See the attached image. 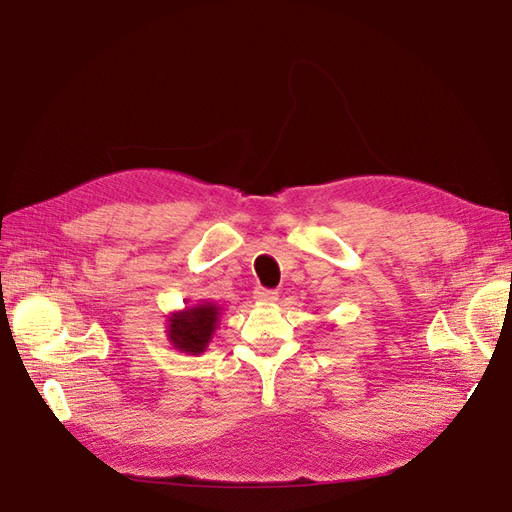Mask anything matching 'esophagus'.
<instances>
[{
	"mask_svg": "<svg viewBox=\"0 0 512 512\" xmlns=\"http://www.w3.org/2000/svg\"><path fill=\"white\" fill-rule=\"evenodd\" d=\"M254 297L258 299V301H265V303H271V301H275L277 299V290H273V288H256L254 290Z\"/></svg>",
	"mask_w": 512,
	"mask_h": 512,
	"instance_id": "obj_1",
	"label": "esophagus"
}]
</instances>
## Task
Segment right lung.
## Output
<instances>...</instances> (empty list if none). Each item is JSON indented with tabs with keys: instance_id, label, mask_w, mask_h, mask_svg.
<instances>
[{
	"instance_id": "right-lung-1",
	"label": "right lung",
	"mask_w": 512,
	"mask_h": 512,
	"mask_svg": "<svg viewBox=\"0 0 512 512\" xmlns=\"http://www.w3.org/2000/svg\"><path fill=\"white\" fill-rule=\"evenodd\" d=\"M218 322V307L198 305L185 309L181 314H173L168 327V337L181 352L198 354L209 344L211 333Z\"/></svg>"
}]
</instances>
